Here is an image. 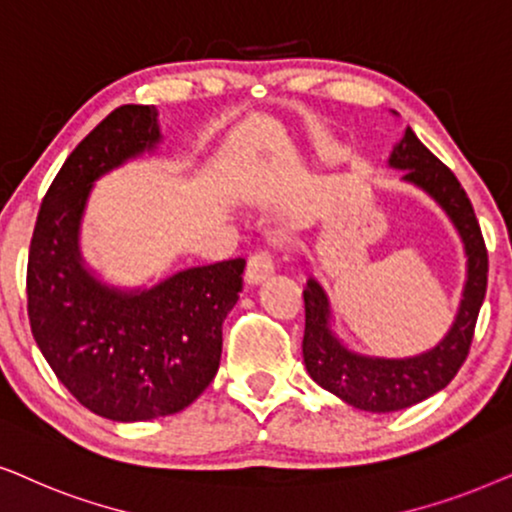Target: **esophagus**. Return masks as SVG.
<instances>
[{
  "instance_id": "34e87169",
  "label": "esophagus",
  "mask_w": 512,
  "mask_h": 512,
  "mask_svg": "<svg viewBox=\"0 0 512 512\" xmlns=\"http://www.w3.org/2000/svg\"><path fill=\"white\" fill-rule=\"evenodd\" d=\"M271 274H274V257H271L267 250L255 252L248 260V267H245V281L250 285H257Z\"/></svg>"
}]
</instances>
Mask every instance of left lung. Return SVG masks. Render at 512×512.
<instances>
[{
    "instance_id": "8db88e82",
    "label": "left lung",
    "mask_w": 512,
    "mask_h": 512,
    "mask_svg": "<svg viewBox=\"0 0 512 512\" xmlns=\"http://www.w3.org/2000/svg\"><path fill=\"white\" fill-rule=\"evenodd\" d=\"M388 163L405 170L403 180L414 182L431 194L452 217L466 245L468 281L459 316L449 335L435 349L414 358L386 360L358 356L339 344V339L330 332V306H327L325 292L311 278L304 290L306 325L302 351L306 370L325 391L367 412L405 410L426 400L428 395L438 393L456 377L473 344L489 271L487 245L473 203L452 170L412 133V128H407L403 142L393 149Z\"/></svg>"
}]
</instances>
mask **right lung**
Listing matches in <instances>:
<instances>
[{
	"label": "right lung",
	"mask_w": 512,
	"mask_h": 512,
	"mask_svg": "<svg viewBox=\"0 0 512 512\" xmlns=\"http://www.w3.org/2000/svg\"><path fill=\"white\" fill-rule=\"evenodd\" d=\"M159 142L154 105H121L67 156L34 222L27 255V318L46 363L88 410L147 421L192 405L217 374L222 323L245 260L119 292L79 262L77 231L91 182Z\"/></svg>",
	"instance_id": "add662e5"
}]
</instances>
